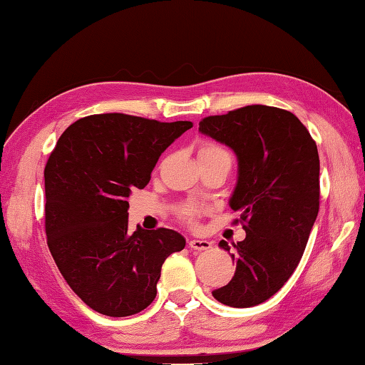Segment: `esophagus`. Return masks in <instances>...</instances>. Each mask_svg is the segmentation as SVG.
Segmentation results:
<instances>
[{
  "label": "esophagus",
  "mask_w": 365,
  "mask_h": 365,
  "mask_svg": "<svg viewBox=\"0 0 365 365\" xmlns=\"http://www.w3.org/2000/svg\"><path fill=\"white\" fill-rule=\"evenodd\" d=\"M189 247H190V250H194V251L202 252V251H210L212 247V243L208 242V240L194 238V240H189Z\"/></svg>",
  "instance_id": "1"
}]
</instances>
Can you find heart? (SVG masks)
I'll list each match as a JSON object with an SVG mask.
<instances>
[{
    "mask_svg": "<svg viewBox=\"0 0 365 365\" xmlns=\"http://www.w3.org/2000/svg\"><path fill=\"white\" fill-rule=\"evenodd\" d=\"M200 160L202 162H229V163H232V154L229 153V149H225L224 146H221V144L206 143L202 148ZM184 212L187 217H194L197 215V210L192 208V206H187V208L184 210Z\"/></svg>",
    "mask_w": 365,
    "mask_h": 365,
    "instance_id": "heart-1",
    "label": "heart"
}]
</instances>
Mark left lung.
<instances>
[{"label": "left lung", "instance_id": "8db88e82", "mask_svg": "<svg viewBox=\"0 0 365 365\" xmlns=\"http://www.w3.org/2000/svg\"><path fill=\"white\" fill-rule=\"evenodd\" d=\"M198 132L237 157L229 206L246 232L233 245L235 274L212 297L233 308L259 305L284 286L305 251L319 211L318 148L292 113L264 105L210 115Z\"/></svg>", "mask_w": 365, "mask_h": 365}]
</instances>
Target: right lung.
Listing matches in <instances>:
<instances>
[{"instance_id":"add662e5","label":"right lung","mask_w":365,"mask_h":365,"mask_svg":"<svg viewBox=\"0 0 365 365\" xmlns=\"http://www.w3.org/2000/svg\"><path fill=\"white\" fill-rule=\"evenodd\" d=\"M194 123L95 114L60 136L44 170L46 235L71 289L92 310L123 318L153 304L162 264L184 250L175 230L128 232V198Z\"/></svg>"}]
</instances>
